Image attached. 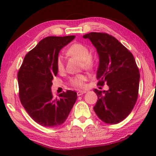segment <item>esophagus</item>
I'll return each mask as SVG.
<instances>
[{
	"label": "esophagus",
	"mask_w": 156,
	"mask_h": 156,
	"mask_svg": "<svg viewBox=\"0 0 156 156\" xmlns=\"http://www.w3.org/2000/svg\"><path fill=\"white\" fill-rule=\"evenodd\" d=\"M87 92L86 91H83V90H79L77 92V94H78V96H80V95H82V94H83L84 93H86Z\"/></svg>",
	"instance_id": "esophagus-1"
}]
</instances>
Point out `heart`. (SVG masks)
Returning <instances> with one entry per match:
<instances>
[{
	"label": "heart",
	"instance_id": "b5f03b06",
	"mask_svg": "<svg viewBox=\"0 0 156 156\" xmlns=\"http://www.w3.org/2000/svg\"><path fill=\"white\" fill-rule=\"evenodd\" d=\"M67 54L70 56L76 57L78 59L81 60L82 64L85 69H92L94 67V61L91 56L89 49L83 44L75 43L72 44L67 50ZM56 67L58 72H62L64 70V61L62 56H58V58H57ZM87 80V77L85 75H77L76 76L70 78L69 83L73 87L81 88L84 87L85 81Z\"/></svg>",
	"mask_w": 156,
	"mask_h": 156
}]
</instances>
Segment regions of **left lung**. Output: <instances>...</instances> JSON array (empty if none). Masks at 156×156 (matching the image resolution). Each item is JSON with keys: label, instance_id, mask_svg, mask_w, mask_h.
I'll return each instance as SVG.
<instances>
[{"label": "left lung", "instance_id": "1", "mask_svg": "<svg viewBox=\"0 0 156 156\" xmlns=\"http://www.w3.org/2000/svg\"><path fill=\"white\" fill-rule=\"evenodd\" d=\"M95 47L100 63L98 85L108 86V91L94 89L98 101L94 111L107 124H117L128 117L136 103L139 74L133 54L115 37L106 33L91 32L83 35Z\"/></svg>", "mask_w": 156, "mask_h": 156}]
</instances>
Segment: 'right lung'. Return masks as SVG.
I'll return each mask as SVG.
<instances>
[{
  "label": "right lung",
  "mask_w": 156,
  "mask_h": 156,
  "mask_svg": "<svg viewBox=\"0 0 156 156\" xmlns=\"http://www.w3.org/2000/svg\"><path fill=\"white\" fill-rule=\"evenodd\" d=\"M75 36L48 37L25 56L17 73L19 97L23 106L36 122L54 128L65 122L77 99V93L67 90L53 98L51 86L57 76L56 62L64 46Z\"/></svg>",
  "instance_id": "add662e5"
}]
</instances>
